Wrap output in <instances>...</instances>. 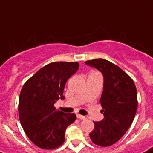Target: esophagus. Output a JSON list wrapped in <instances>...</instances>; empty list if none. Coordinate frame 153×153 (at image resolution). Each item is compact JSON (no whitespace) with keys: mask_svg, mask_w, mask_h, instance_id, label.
Here are the masks:
<instances>
[{"mask_svg":"<svg viewBox=\"0 0 153 153\" xmlns=\"http://www.w3.org/2000/svg\"><path fill=\"white\" fill-rule=\"evenodd\" d=\"M76 116H77V117L78 118V119H81V120H85V117L83 116V115H81V114H77Z\"/></svg>","mask_w":153,"mask_h":153,"instance_id":"esophagus-1","label":"esophagus"}]
</instances>
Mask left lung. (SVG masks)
Listing matches in <instances>:
<instances>
[{
    "label": "left lung",
    "instance_id": "left-lung-1",
    "mask_svg": "<svg viewBox=\"0 0 153 153\" xmlns=\"http://www.w3.org/2000/svg\"><path fill=\"white\" fill-rule=\"evenodd\" d=\"M104 75V90L100 98L104 118L94 122L89 133L92 143L100 146L113 145L131 126L137 110V88L130 78L119 66L104 59L85 62Z\"/></svg>",
    "mask_w": 153,
    "mask_h": 153
}]
</instances>
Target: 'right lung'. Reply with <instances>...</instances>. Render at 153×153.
Returning <instances> with one entry per match:
<instances>
[{
    "label": "right lung",
    "mask_w": 153,
    "mask_h": 153,
    "mask_svg": "<svg viewBox=\"0 0 153 153\" xmlns=\"http://www.w3.org/2000/svg\"><path fill=\"white\" fill-rule=\"evenodd\" d=\"M78 68V62H51L23 85L19 97V118L26 135L36 146L53 149L65 142V130L76 115L56 110L54 104L64 99L65 83Z\"/></svg>",
    "instance_id": "add662e5"
}]
</instances>
